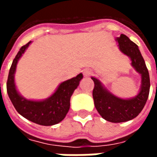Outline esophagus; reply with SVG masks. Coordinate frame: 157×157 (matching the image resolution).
<instances>
[{
    "label": "esophagus",
    "instance_id": "34e87169",
    "mask_svg": "<svg viewBox=\"0 0 157 157\" xmlns=\"http://www.w3.org/2000/svg\"><path fill=\"white\" fill-rule=\"evenodd\" d=\"M91 73H92V72H91V71L88 70V69H85V70L83 71V75H84L85 77H88V76H90Z\"/></svg>",
    "mask_w": 157,
    "mask_h": 157
}]
</instances>
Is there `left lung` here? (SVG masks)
Instances as JSON below:
<instances>
[{
    "label": "left lung",
    "mask_w": 157,
    "mask_h": 157,
    "mask_svg": "<svg viewBox=\"0 0 157 157\" xmlns=\"http://www.w3.org/2000/svg\"><path fill=\"white\" fill-rule=\"evenodd\" d=\"M115 40L120 52L129 58L131 66L141 77L137 95L129 98H121L109 91L99 79L95 76L91 78L94 82L92 92L94 105L99 114L107 121L122 123L135 118L141 112L148 98L151 83L148 70L138 45L124 34H120Z\"/></svg>",
    "instance_id": "8db88e82"
}]
</instances>
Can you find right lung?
Here are the masks:
<instances>
[{
    "instance_id": "add662e5",
    "label": "right lung",
    "mask_w": 157,
    "mask_h": 157,
    "mask_svg": "<svg viewBox=\"0 0 157 157\" xmlns=\"http://www.w3.org/2000/svg\"><path fill=\"white\" fill-rule=\"evenodd\" d=\"M31 43L30 41L22 46L12 61L6 83L7 94L17 113L29 121L44 126L57 124L67 114L71 106V97L77 88L83 75L80 73L75 77L61 82L55 92L47 98L32 100L24 98L17 89L15 73L19 59Z\"/></svg>"
}]
</instances>
